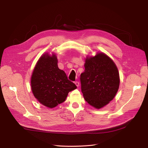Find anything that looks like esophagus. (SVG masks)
Listing matches in <instances>:
<instances>
[{
    "label": "esophagus",
    "mask_w": 148,
    "mask_h": 148,
    "mask_svg": "<svg viewBox=\"0 0 148 148\" xmlns=\"http://www.w3.org/2000/svg\"><path fill=\"white\" fill-rule=\"evenodd\" d=\"M75 84H76V86H77V87H78V86H79V83L78 82H75Z\"/></svg>",
    "instance_id": "34e87169"
}]
</instances>
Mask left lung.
<instances>
[{
	"label": "left lung",
	"mask_w": 148,
	"mask_h": 148,
	"mask_svg": "<svg viewBox=\"0 0 148 148\" xmlns=\"http://www.w3.org/2000/svg\"><path fill=\"white\" fill-rule=\"evenodd\" d=\"M85 70L80 76L82 92L89 105L99 109L112 100L119 88L117 66L103 52L86 57Z\"/></svg>",
	"instance_id": "obj_1"
}]
</instances>
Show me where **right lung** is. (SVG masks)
<instances>
[{"instance_id":"1","label":"right lung","mask_w":148,"mask_h":148,"mask_svg":"<svg viewBox=\"0 0 148 148\" xmlns=\"http://www.w3.org/2000/svg\"><path fill=\"white\" fill-rule=\"evenodd\" d=\"M55 53H45L36 64L31 78L34 96L41 104L53 108L64 102L69 92L77 86L68 79L65 71L58 67Z\"/></svg>"}]
</instances>
